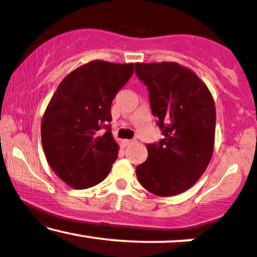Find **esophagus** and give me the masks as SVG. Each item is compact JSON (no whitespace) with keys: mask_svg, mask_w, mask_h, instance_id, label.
<instances>
[{"mask_svg":"<svg viewBox=\"0 0 257 257\" xmlns=\"http://www.w3.org/2000/svg\"><path fill=\"white\" fill-rule=\"evenodd\" d=\"M132 143H133L132 140H122V146L123 147H126L128 145H131Z\"/></svg>","mask_w":257,"mask_h":257,"instance_id":"34e87169","label":"esophagus"}]
</instances>
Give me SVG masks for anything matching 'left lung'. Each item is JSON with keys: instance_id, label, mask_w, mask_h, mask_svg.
Returning a JSON list of instances; mask_svg holds the SVG:
<instances>
[{"instance_id": "1", "label": "left lung", "mask_w": 257, "mask_h": 257, "mask_svg": "<svg viewBox=\"0 0 257 257\" xmlns=\"http://www.w3.org/2000/svg\"><path fill=\"white\" fill-rule=\"evenodd\" d=\"M164 139L146 145L149 157L137 176L156 196H176L198 181L213 157L216 111L206 84L187 66L173 61L137 63Z\"/></svg>"}]
</instances>
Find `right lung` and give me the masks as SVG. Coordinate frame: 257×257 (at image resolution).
<instances>
[{"label": "right lung", "instance_id": "right-lung-1", "mask_svg": "<svg viewBox=\"0 0 257 257\" xmlns=\"http://www.w3.org/2000/svg\"><path fill=\"white\" fill-rule=\"evenodd\" d=\"M134 72V64L91 60L65 77L41 123V139L52 170L76 190L100 184L119 146L110 126L111 104ZM108 129L104 135L101 129Z\"/></svg>", "mask_w": 257, "mask_h": 257}]
</instances>
